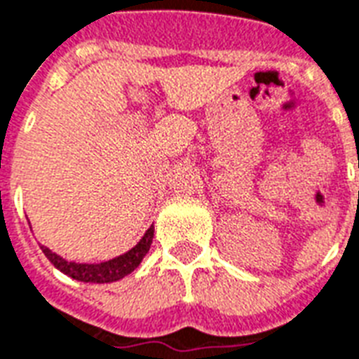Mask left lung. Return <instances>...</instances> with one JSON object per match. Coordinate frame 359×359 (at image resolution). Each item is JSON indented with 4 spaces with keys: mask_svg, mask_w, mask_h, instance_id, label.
<instances>
[{
    "mask_svg": "<svg viewBox=\"0 0 359 359\" xmlns=\"http://www.w3.org/2000/svg\"><path fill=\"white\" fill-rule=\"evenodd\" d=\"M358 168H359V163H358Z\"/></svg>",
    "mask_w": 359,
    "mask_h": 359,
    "instance_id": "8db88e82",
    "label": "left lung"
}]
</instances>
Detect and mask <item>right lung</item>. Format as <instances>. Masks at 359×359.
<instances>
[{"instance_id": "right-lung-1", "label": "right lung", "mask_w": 359, "mask_h": 359, "mask_svg": "<svg viewBox=\"0 0 359 359\" xmlns=\"http://www.w3.org/2000/svg\"><path fill=\"white\" fill-rule=\"evenodd\" d=\"M152 237H154V228L150 226L143 239L139 241L131 250H128L118 258L101 262V264H75V262H67L56 252H52L50 248H46V246H41V250H43L46 258L50 259V264L62 273H65L67 277L81 280V283L105 284L120 280L126 275H130L131 271L137 269L144 256H147V252H149L150 245H152Z\"/></svg>"}]
</instances>
